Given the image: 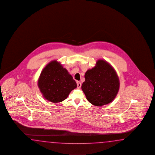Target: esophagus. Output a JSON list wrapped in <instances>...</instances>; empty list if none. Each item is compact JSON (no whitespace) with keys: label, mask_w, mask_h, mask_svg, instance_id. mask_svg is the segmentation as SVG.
I'll use <instances>...</instances> for the list:
<instances>
[{"label":"esophagus","mask_w":155,"mask_h":155,"mask_svg":"<svg viewBox=\"0 0 155 155\" xmlns=\"http://www.w3.org/2000/svg\"><path fill=\"white\" fill-rule=\"evenodd\" d=\"M77 88H80L81 87V83L80 82H77Z\"/></svg>","instance_id":"esophagus-1"}]
</instances>
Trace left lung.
Instances as JSON below:
<instances>
[{
    "label": "left lung",
    "instance_id": "obj_1",
    "mask_svg": "<svg viewBox=\"0 0 155 155\" xmlns=\"http://www.w3.org/2000/svg\"><path fill=\"white\" fill-rule=\"evenodd\" d=\"M85 81L82 90L87 100L96 106H102L111 102L117 96L120 81L117 73L110 63L99 59L92 69L84 75Z\"/></svg>",
    "mask_w": 155,
    "mask_h": 155
}]
</instances>
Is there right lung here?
Instances as JSON below:
<instances>
[{"instance_id":"add662e5","label":"right lung","mask_w":155,"mask_h":155,"mask_svg":"<svg viewBox=\"0 0 155 155\" xmlns=\"http://www.w3.org/2000/svg\"><path fill=\"white\" fill-rule=\"evenodd\" d=\"M38 86L45 99L53 103L65 100L77 87L76 81L56 60L49 62L41 71Z\"/></svg>"}]
</instances>
